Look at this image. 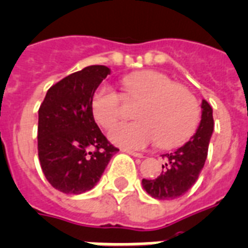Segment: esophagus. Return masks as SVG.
<instances>
[{
  "mask_svg": "<svg viewBox=\"0 0 248 248\" xmlns=\"http://www.w3.org/2000/svg\"><path fill=\"white\" fill-rule=\"evenodd\" d=\"M123 151H124V152L125 153H128V155H130V156H133V157H137V158H143V155L142 153H138V152H134V151H129V149H123Z\"/></svg>",
  "mask_w": 248,
  "mask_h": 248,
  "instance_id": "1",
  "label": "esophagus"
}]
</instances>
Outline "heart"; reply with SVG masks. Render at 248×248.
I'll list each match as a JSON object with an SVG mask.
<instances>
[{"mask_svg":"<svg viewBox=\"0 0 248 248\" xmlns=\"http://www.w3.org/2000/svg\"><path fill=\"white\" fill-rule=\"evenodd\" d=\"M123 96L139 100L133 123H118L122 99L110 86L102 85L91 100L95 120L110 128L108 136L114 144L125 149H143L156 142L172 148L186 142L199 122V105L193 93L176 85L169 76L157 71L132 73L122 81Z\"/></svg>","mask_w":248,"mask_h":248,"instance_id":"b5f03b06","label":"heart"}]
</instances>
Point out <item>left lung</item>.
Masks as SVG:
<instances>
[{
	"mask_svg": "<svg viewBox=\"0 0 248 248\" xmlns=\"http://www.w3.org/2000/svg\"><path fill=\"white\" fill-rule=\"evenodd\" d=\"M214 130L212 106L202 100V120L195 134L184 146L162 155L165 163L156 179H143V189L158 200H172L183 196L196 183L202 172Z\"/></svg>",
	"mask_w": 248,
	"mask_h": 248,
	"instance_id": "obj_1",
	"label": "left lung"
}]
</instances>
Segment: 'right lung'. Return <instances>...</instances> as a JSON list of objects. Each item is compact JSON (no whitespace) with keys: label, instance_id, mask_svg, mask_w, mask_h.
Returning <instances> with one entry per match:
<instances>
[{"label":"right lung","instance_id":"1","mask_svg":"<svg viewBox=\"0 0 248 248\" xmlns=\"http://www.w3.org/2000/svg\"><path fill=\"white\" fill-rule=\"evenodd\" d=\"M106 65H89L48 90L39 109L38 155L49 184L64 194L86 193L101 179L119 149L95 123L91 100L110 75Z\"/></svg>","mask_w":248,"mask_h":248}]
</instances>
